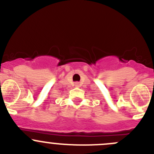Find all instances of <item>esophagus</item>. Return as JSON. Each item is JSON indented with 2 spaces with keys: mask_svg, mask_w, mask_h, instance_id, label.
I'll list each match as a JSON object with an SVG mask.
<instances>
[{
  "mask_svg": "<svg viewBox=\"0 0 154 154\" xmlns=\"http://www.w3.org/2000/svg\"><path fill=\"white\" fill-rule=\"evenodd\" d=\"M76 85H77V86L79 85V84H78V83H76Z\"/></svg>",
  "mask_w": 154,
  "mask_h": 154,
  "instance_id": "1",
  "label": "esophagus"
}]
</instances>
